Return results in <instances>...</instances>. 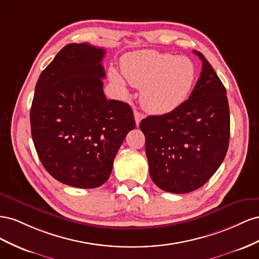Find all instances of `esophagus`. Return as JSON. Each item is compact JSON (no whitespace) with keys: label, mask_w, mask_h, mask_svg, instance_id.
Instances as JSON below:
<instances>
[{"label":"esophagus","mask_w":259,"mask_h":259,"mask_svg":"<svg viewBox=\"0 0 259 259\" xmlns=\"http://www.w3.org/2000/svg\"><path fill=\"white\" fill-rule=\"evenodd\" d=\"M144 118V116H143V114L142 113H140V112H138V110H135V119H136V123H137V125H139L140 124V121H141L142 119Z\"/></svg>","instance_id":"34e87169"}]
</instances>
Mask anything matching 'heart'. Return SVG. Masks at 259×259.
<instances>
[{"mask_svg": "<svg viewBox=\"0 0 259 259\" xmlns=\"http://www.w3.org/2000/svg\"><path fill=\"white\" fill-rule=\"evenodd\" d=\"M121 73L128 82L141 89L142 106L152 114H167L187 100L194 84L196 69L188 57L141 50L125 54ZM114 82L124 88L125 81L115 69L109 70Z\"/></svg>", "mask_w": 259, "mask_h": 259, "instance_id": "b5f03b06", "label": "heart"}]
</instances>
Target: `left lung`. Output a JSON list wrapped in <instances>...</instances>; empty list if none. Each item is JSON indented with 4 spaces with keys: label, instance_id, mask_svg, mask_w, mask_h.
<instances>
[{
    "label": "left lung",
    "instance_id": "8db88e82",
    "mask_svg": "<svg viewBox=\"0 0 259 259\" xmlns=\"http://www.w3.org/2000/svg\"><path fill=\"white\" fill-rule=\"evenodd\" d=\"M202 71L190 98L170 113L140 122L145 136L150 176L156 186L176 194L207 182L224 161L230 139L226 88L202 53Z\"/></svg>",
    "mask_w": 259,
    "mask_h": 259
}]
</instances>
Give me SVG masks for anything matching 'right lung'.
I'll return each mask as SVG.
<instances>
[{
    "label": "right lung",
    "mask_w": 259,
    "mask_h": 259,
    "mask_svg": "<svg viewBox=\"0 0 259 259\" xmlns=\"http://www.w3.org/2000/svg\"><path fill=\"white\" fill-rule=\"evenodd\" d=\"M105 50L89 43L64 47L35 84L31 136L47 171L79 189L102 186L116 154L136 128L131 107L103 91Z\"/></svg>",
    "instance_id": "add662e5"
}]
</instances>
